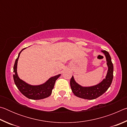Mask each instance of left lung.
<instances>
[{"label": "left lung", "instance_id": "8db88e82", "mask_svg": "<svg viewBox=\"0 0 127 127\" xmlns=\"http://www.w3.org/2000/svg\"><path fill=\"white\" fill-rule=\"evenodd\" d=\"M106 59L108 70L105 78L98 85L91 87H82L74 81L72 76L70 81L72 91L74 95L78 97L87 100H93L102 95L110 86L113 78V64L109 53L106 50H101Z\"/></svg>", "mask_w": 127, "mask_h": 127}]
</instances>
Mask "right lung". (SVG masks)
<instances>
[{
    "label": "right lung",
    "instance_id": "obj_1",
    "mask_svg": "<svg viewBox=\"0 0 127 127\" xmlns=\"http://www.w3.org/2000/svg\"><path fill=\"white\" fill-rule=\"evenodd\" d=\"M24 48L18 54V58L15 61L13 67V79L15 84L20 91L26 97L32 100H40L46 98L50 96L52 92V90L54 87L55 81L61 76L58 74L49 78L44 84L32 86L27 84L25 82L22 81L19 78L17 72V67L18 60L20 55L22 51L24 50Z\"/></svg>",
    "mask_w": 127,
    "mask_h": 127
}]
</instances>
